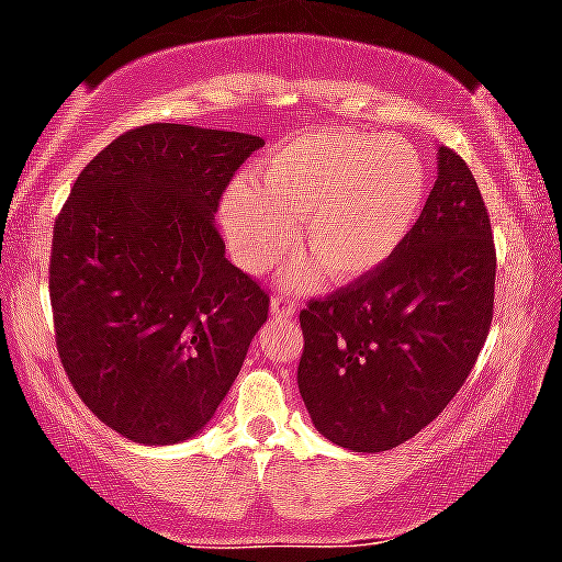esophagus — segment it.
Listing matches in <instances>:
<instances>
[{"label": "esophagus", "mask_w": 562, "mask_h": 562, "mask_svg": "<svg viewBox=\"0 0 562 562\" xmlns=\"http://www.w3.org/2000/svg\"><path fill=\"white\" fill-rule=\"evenodd\" d=\"M269 314H272V319H280V322H288L295 316V303L288 299V295H274L272 301H269Z\"/></svg>", "instance_id": "34e87169"}]
</instances>
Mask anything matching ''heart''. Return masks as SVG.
Here are the masks:
<instances>
[{"label":"heart","mask_w":562,"mask_h":562,"mask_svg":"<svg viewBox=\"0 0 562 562\" xmlns=\"http://www.w3.org/2000/svg\"><path fill=\"white\" fill-rule=\"evenodd\" d=\"M429 195L427 167L395 135L327 125L293 135L259 161L254 180H235L220 220L246 272L272 269L299 243L311 259L288 267L285 282L340 285L376 274L411 238Z\"/></svg>","instance_id":"b5f03b06"}]
</instances>
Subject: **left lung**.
Instances as JSON below:
<instances>
[{"mask_svg":"<svg viewBox=\"0 0 562 562\" xmlns=\"http://www.w3.org/2000/svg\"><path fill=\"white\" fill-rule=\"evenodd\" d=\"M495 240L465 161L439 146L422 220L376 274L301 311L299 390L329 442L382 452L442 414L495 311Z\"/></svg>","mask_w":562,"mask_h":562,"instance_id":"obj_1","label":"left lung"}]
</instances>
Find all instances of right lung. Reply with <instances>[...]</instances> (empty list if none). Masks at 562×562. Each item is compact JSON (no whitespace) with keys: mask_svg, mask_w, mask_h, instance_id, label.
<instances>
[{"mask_svg":"<svg viewBox=\"0 0 562 562\" xmlns=\"http://www.w3.org/2000/svg\"><path fill=\"white\" fill-rule=\"evenodd\" d=\"M263 140L154 123L86 165L54 222L49 295L67 380L140 445L199 435L233 387L269 295L225 259L222 191Z\"/></svg>","mask_w":562,"mask_h":562,"instance_id":"1","label":"right lung"}]
</instances>
